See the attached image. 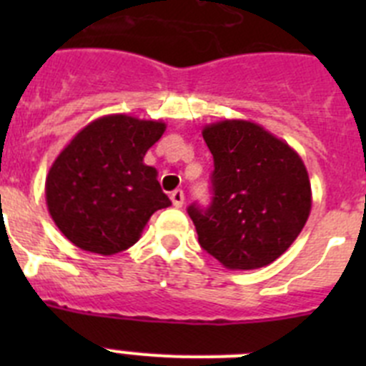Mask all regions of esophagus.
<instances>
[{"mask_svg":"<svg viewBox=\"0 0 366 366\" xmlns=\"http://www.w3.org/2000/svg\"><path fill=\"white\" fill-rule=\"evenodd\" d=\"M170 199H172L174 207H183V203H185V194H183V190H174L172 194H170Z\"/></svg>","mask_w":366,"mask_h":366,"instance_id":"esophagus-1","label":"esophagus"}]
</instances>
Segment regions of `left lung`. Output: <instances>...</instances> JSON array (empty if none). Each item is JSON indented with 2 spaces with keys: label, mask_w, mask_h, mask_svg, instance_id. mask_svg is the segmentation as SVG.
Here are the masks:
<instances>
[{
  "label": "left lung",
  "mask_w": 366,
  "mask_h": 366,
  "mask_svg": "<svg viewBox=\"0 0 366 366\" xmlns=\"http://www.w3.org/2000/svg\"><path fill=\"white\" fill-rule=\"evenodd\" d=\"M202 134L214 172L211 205L189 207L199 245L227 269L269 266L306 225L308 170L290 144L257 122L227 119Z\"/></svg>",
  "instance_id": "1"
}]
</instances>
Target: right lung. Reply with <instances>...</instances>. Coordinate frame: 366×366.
Wrapping results in <instances>:
<instances>
[{"label":"right lung","mask_w":366,"mask_h":366,"mask_svg":"<svg viewBox=\"0 0 366 366\" xmlns=\"http://www.w3.org/2000/svg\"><path fill=\"white\" fill-rule=\"evenodd\" d=\"M167 130L163 121L106 115L71 139L45 179L47 209L71 244L115 254L141 238L150 216L172 205L144 155Z\"/></svg>","instance_id":"obj_1"}]
</instances>
